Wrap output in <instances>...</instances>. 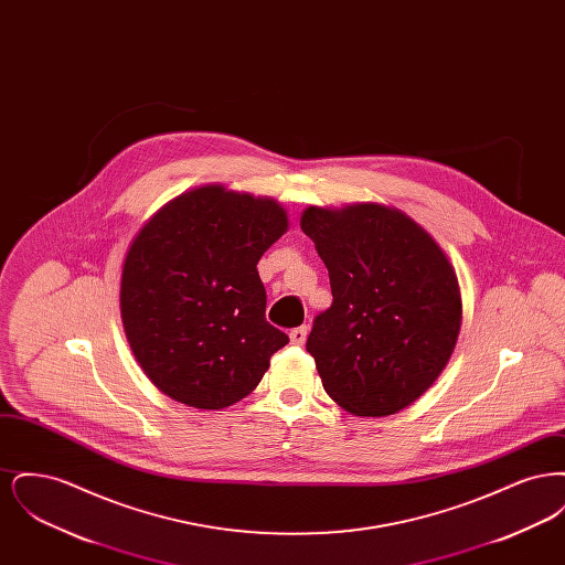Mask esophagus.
<instances>
[{
    "instance_id": "1",
    "label": "esophagus",
    "mask_w": 565,
    "mask_h": 565,
    "mask_svg": "<svg viewBox=\"0 0 565 565\" xmlns=\"http://www.w3.org/2000/svg\"><path fill=\"white\" fill-rule=\"evenodd\" d=\"M290 341H292V345H305V341H307V326L292 328L290 330Z\"/></svg>"
}]
</instances>
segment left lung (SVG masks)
Masks as SVG:
<instances>
[{"label": "left lung", "mask_w": 565, "mask_h": 565, "mask_svg": "<svg viewBox=\"0 0 565 565\" xmlns=\"http://www.w3.org/2000/svg\"><path fill=\"white\" fill-rule=\"evenodd\" d=\"M332 305L307 339L323 390L360 417L394 415L447 366L461 326L456 270L408 215L375 203L300 217Z\"/></svg>", "instance_id": "left-lung-1"}]
</instances>
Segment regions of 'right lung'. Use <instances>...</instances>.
Returning <instances> with one entry per match:
<instances>
[{
  "instance_id": "obj_1",
  "label": "right lung",
  "mask_w": 565,
  "mask_h": 565,
  "mask_svg": "<svg viewBox=\"0 0 565 565\" xmlns=\"http://www.w3.org/2000/svg\"><path fill=\"white\" fill-rule=\"evenodd\" d=\"M288 231L273 199L192 190L137 233L122 267L120 313L148 379L178 403L245 398L288 334L265 318L258 260Z\"/></svg>"
}]
</instances>
